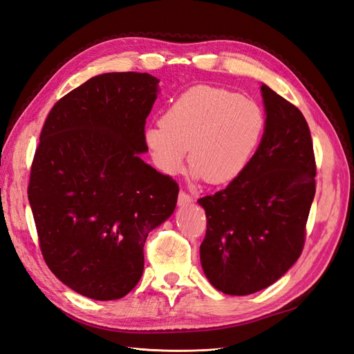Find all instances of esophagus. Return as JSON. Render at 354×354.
<instances>
[{"instance_id": "esophagus-1", "label": "esophagus", "mask_w": 354, "mask_h": 354, "mask_svg": "<svg viewBox=\"0 0 354 354\" xmlns=\"http://www.w3.org/2000/svg\"><path fill=\"white\" fill-rule=\"evenodd\" d=\"M178 205L180 207H187L189 203H192L194 202V198H192L189 194H186L185 190H180V194H178Z\"/></svg>"}]
</instances>
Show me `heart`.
I'll return each mask as SVG.
<instances>
[{
	"instance_id": "obj_1",
	"label": "heart",
	"mask_w": 354,
	"mask_h": 354,
	"mask_svg": "<svg viewBox=\"0 0 354 354\" xmlns=\"http://www.w3.org/2000/svg\"><path fill=\"white\" fill-rule=\"evenodd\" d=\"M159 122L145 131L146 146L158 168L178 174L189 149L192 173L211 185L241 176L266 130L259 103L211 85H195L181 93Z\"/></svg>"
}]
</instances>
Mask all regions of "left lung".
I'll return each mask as SVG.
<instances>
[{"label": "left lung", "instance_id": "obj_1", "mask_svg": "<svg viewBox=\"0 0 354 354\" xmlns=\"http://www.w3.org/2000/svg\"><path fill=\"white\" fill-rule=\"evenodd\" d=\"M266 130L251 162L230 185L198 202L207 214L201 264L214 288L248 295L282 277L303 252L316 194L306 118L266 84Z\"/></svg>", "mask_w": 354, "mask_h": 354}]
</instances>
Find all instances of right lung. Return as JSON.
<instances>
[{"label":"right lung","instance_id":"right-lung-1","mask_svg":"<svg viewBox=\"0 0 354 354\" xmlns=\"http://www.w3.org/2000/svg\"><path fill=\"white\" fill-rule=\"evenodd\" d=\"M158 82L97 75L53 106L30 167L39 250L59 281L99 301L140 281L147 234L174 212L178 185L140 159Z\"/></svg>","mask_w":354,"mask_h":354}]
</instances>
